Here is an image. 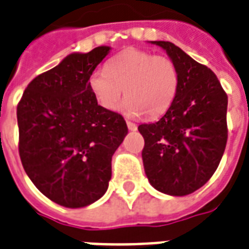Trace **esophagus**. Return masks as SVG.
<instances>
[{
    "mask_svg": "<svg viewBox=\"0 0 249 249\" xmlns=\"http://www.w3.org/2000/svg\"><path fill=\"white\" fill-rule=\"evenodd\" d=\"M127 127H128V130L130 131H136L138 130V126L132 122H127Z\"/></svg>",
    "mask_w": 249,
    "mask_h": 249,
    "instance_id": "obj_1",
    "label": "esophagus"
}]
</instances>
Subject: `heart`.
Masks as SVG:
<instances>
[{"instance_id": "heart-1", "label": "heart", "mask_w": 249, "mask_h": 249, "mask_svg": "<svg viewBox=\"0 0 249 249\" xmlns=\"http://www.w3.org/2000/svg\"><path fill=\"white\" fill-rule=\"evenodd\" d=\"M178 71L163 55L130 48L115 55L107 67H97L88 79L96 103L105 110H117L124 93L123 113L132 118L146 114L157 118L170 107L178 90Z\"/></svg>"}]
</instances>
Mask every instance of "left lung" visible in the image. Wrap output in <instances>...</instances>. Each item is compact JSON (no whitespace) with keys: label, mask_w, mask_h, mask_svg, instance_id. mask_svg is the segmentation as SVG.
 Instances as JSON below:
<instances>
[{"label":"left lung","mask_w":249,"mask_h":249,"mask_svg":"<svg viewBox=\"0 0 249 249\" xmlns=\"http://www.w3.org/2000/svg\"><path fill=\"white\" fill-rule=\"evenodd\" d=\"M166 52L178 71V90L155 123L139 126L144 170L156 190L186 196L214 174L227 142V94L211 69L169 41H151Z\"/></svg>","instance_id":"obj_1"}]
</instances>
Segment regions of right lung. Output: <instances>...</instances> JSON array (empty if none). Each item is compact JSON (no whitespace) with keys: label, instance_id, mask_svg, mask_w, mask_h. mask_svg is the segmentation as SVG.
<instances>
[{"label":"right lung","instance_id":"1","mask_svg":"<svg viewBox=\"0 0 249 249\" xmlns=\"http://www.w3.org/2000/svg\"><path fill=\"white\" fill-rule=\"evenodd\" d=\"M71 53L28 84L17 107L19 155L28 178L58 205L83 208L103 197L111 157L123 139V117L100 107L88 87L110 52Z\"/></svg>","mask_w":249,"mask_h":249}]
</instances>
